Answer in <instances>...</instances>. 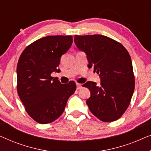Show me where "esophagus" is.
I'll return each mask as SVG.
<instances>
[{"label":"esophagus","instance_id":"esophagus-1","mask_svg":"<svg viewBox=\"0 0 151 151\" xmlns=\"http://www.w3.org/2000/svg\"><path fill=\"white\" fill-rule=\"evenodd\" d=\"M76 87H77V89H80V88L82 87V86L81 84L77 83V84H76Z\"/></svg>","mask_w":151,"mask_h":151}]
</instances>
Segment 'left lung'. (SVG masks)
<instances>
[{
    "label": "left lung",
    "instance_id": "1",
    "mask_svg": "<svg viewBox=\"0 0 151 151\" xmlns=\"http://www.w3.org/2000/svg\"><path fill=\"white\" fill-rule=\"evenodd\" d=\"M74 42L86 54L88 67H93L100 85L88 81L82 85L91 91L86 104L93 114L108 122L118 119L131 102L135 76L129 52L121 43L102 35L74 36Z\"/></svg>",
    "mask_w": 151,
    "mask_h": 151
}]
</instances>
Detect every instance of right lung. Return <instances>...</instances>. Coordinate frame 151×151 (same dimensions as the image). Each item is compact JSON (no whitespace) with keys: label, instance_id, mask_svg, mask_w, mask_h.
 <instances>
[{"label":"right lung","instance_id":"add662e5","mask_svg":"<svg viewBox=\"0 0 151 151\" xmlns=\"http://www.w3.org/2000/svg\"><path fill=\"white\" fill-rule=\"evenodd\" d=\"M73 42L71 36H49L28 45L18 60L17 91L29 115L45 124L58 118L76 89L75 82L61 84L51 74Z\"/></svg>","mask_w":151,"mask_h":151}]
</instances>
